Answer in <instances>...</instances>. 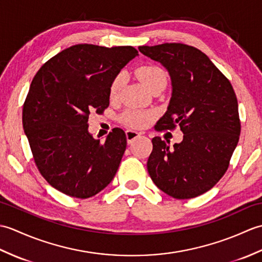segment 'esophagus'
Masks as SVG:
<instances>
[{
    "mask_svg": "<svg viewBox=\"0 0 262 262\" xmlns=\"http://www.w3.org/2000/svg\"><path fill=\"white\" fill-rule=\"evenodd\" d=\"M141 134L140 133H137L135 130H132V129H128L126 130V138H127V143L128 144H132L134 142L137 137H140Z\"/></svg>",
    "mask_w": 262,
    "mask_h": 262,
    "instance_id": "esophagus-1",
    "label": "esophagus"
}]
</instances>
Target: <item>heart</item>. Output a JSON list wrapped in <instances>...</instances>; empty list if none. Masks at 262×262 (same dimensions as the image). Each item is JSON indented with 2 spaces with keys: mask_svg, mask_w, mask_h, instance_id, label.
I'll return each mask as SVG.
<instances>
[{
  "mask_svg": "<svg viewBox=\"0 0 262 262\" xmlns=\"http://www.w3.org/2000/svg\"><path fill=\"white\" fill-rule=\"evenodd\" d=\"M137 75L143 81L144 84L146 85L149 91L158 85H165L166 84V74L165 72L155 65H145L142 66L137 70ZM125 76L124 74H118L111 82L110 85V98L116 99L119 96L120 90L124 84ZM152 115L149 113L141 110H127L120 116V120L125 125L129 127L141 128L146 125V122L151 119Z\"/></svg>",
  "mask_w": 262,
  "mask_h": 262,
  "instance_id": "b5f03b06",
  "label": "heart"
}]
</instances>
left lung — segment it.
Returning a JSON list of instances; mask_svg holds the SVG:
<instances>
[{"label":"left lung","mask_w":262,"mask_h":262,"mask_svg":"<svg viewBox=\"0 0 262 262\" xmlns=\"http://www.w3.org/2000/svg\"><path fill=\"white\" fill-rule=\"evenodd\" d=\"M138 49L162 64L171 77V99L157 130L179 126L183 133L173 147L153 138L149 177L171 197H197L224 176L237 145L241 122L235 92L207 55L192 46L166 42Z\"/></svg>","instance_id":"left-lung-1"}]
</instances>
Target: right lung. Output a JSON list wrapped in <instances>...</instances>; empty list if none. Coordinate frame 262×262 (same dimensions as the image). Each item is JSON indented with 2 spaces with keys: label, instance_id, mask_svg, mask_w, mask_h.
I'll return each instance as SVG.
<instances>
[{
  "label": "right lung",
  "instance_id": "1",
  "mask_svg": "<svg viewBox=\"0 0 262 262\" xmlns=\"http://www.w3.org/2000/svg\"><path fill=\"white\" fill-rule=\"evenodd\" d=\"M137 55L132 46L79 43L55 55L33 77L22 125L39 172L58 191L85 199L114 179L127 145L125 132L114 128L100 143L88 120L108 108L111 82Z\"/></svg>",
  "mask_w": 262,
  "mask_h": 262
}]
</instances>
